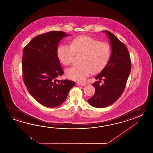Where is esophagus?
Listing matches in <instances>:
<instances>
[{
    "mask_svg": "<svg viewBox=\"0 0 153 153\" xmlns=\"http://www.w3.org/2000/svg\"><path fill=\"white\" fill-rule=\"evenodd\" d=\"M76 85H79V86H84L86 85L85 84L81 83V82H76Z\"/></svg>",
    "mask_w": 153,
    "mask_h": 153,
    "instance_id": "34e87169",
    "label": "esophagus"
}]
</instances>
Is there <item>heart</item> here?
Returning a JSON list of instances; mask_svg holds the SVG:
<instances>
[{
	"instance_id": "b5f03b06",
	"label": "heart",
	"mask_w": 153,
	"mask_h": 153,
	"mask_svg": "<svg viewBox=\"0 0 153 153\" xmlns=\"http://www.w3.org/2000/svg\"><path fill=\"white\" fill-rule=\"evenodd\" d=\"M76 53H82L80 63L65 71L67 78L83 82L91 72L96 74L105 67L111 56V48L105 42H99L90 36H78L72 40L71 45L61 44L57 51L59 61L68 65L72 63Z\"/></svg>"
}]
</instances>
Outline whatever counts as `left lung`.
I'll return each instance as SVG.
<instances>
[{"label":"left lung","mask_w":153,"mask_h":153,"mask_svg":"<svg viewBox=\"0 0 153 153\" xmlns=\"http://www.w3.org/2000/svg\"><path fill=\"white\" fill-rule=\"evenodd\" d=\"M110 40L111 53L107 65L95 79L99 80L92 85L95 88L93 97L88 103L95 108H104L113 104L124 92L131 69L130 54L126 46L113 34L103 30ZM103 79L104 82L99 84Z\"/></svg>","instance_id":"obj_1"}]
</instances>
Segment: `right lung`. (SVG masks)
Listing matches in <instances>:
<instances>
[{
  "label": "right lung",
  "instance_id": "add662e5",
  "mask_svg": "<svg viewBox=\"0 0 153 153\" xmlns=\"http://www.w3.org/2000/svg\"><path fill=\"white\" fill-rule=\"evenodd\" d=\"M62 31H51L36 36L24 48L22 71L24 83L39 103L47 107H58L67 98L75 82L59 80L63 71L57 57V46L63 37Z\"/></svg>",
  "mask_w": 153,
  "mask_h": 153
}]
</instances>
